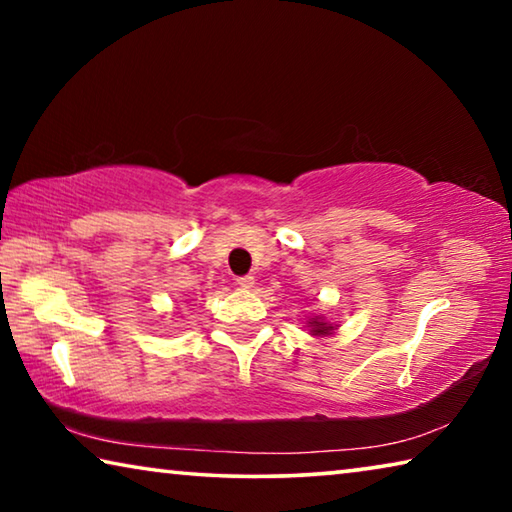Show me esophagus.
I'll return each instance as SVG.
<instances>
[{
	"instance_id": "obj_1",
	"label": "esophagus",
	"mask_w": 512,
	"mask_h": 512,
	"mask_svg": "<svg viewBox=\"0 0 512 512\" xmlns=\"http://www.w3.org/2000/svg\"><path fill=\"white\" fill-rule=\"evenodd\" d=\"M237 284L241 289H253L255 277L253 275H241V277H237Z\"/></svg>"
}]
</instances>
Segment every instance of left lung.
Segmentation results:
<instances>
[{
  "instance_id": "1",
  "label": "left lung",
  "mask_w": 512,
  "mask_h": 512,
  "mask_svg": "<svg viewBox=\"0 0 512 512\" xmlns=\"http://www.w3.org/2000/svg\"><path fill=\"white\" fill-rule=\"evenodd\" d=\"M329 329H332V327H327V323H318L316 318L311 320V332H314V334H329Z\"/></svg>"
}]
</instances>
